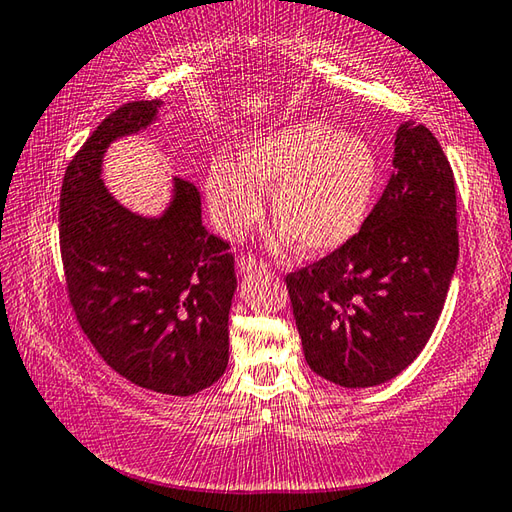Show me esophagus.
Masks as SVG:
<instances>
[{
    "instance_id": "34e87169",
    "label": "esophagus",
    "mask_w": 512,
    "mask_h": 512,
    "mask_svg": "<svg viewBox=\"0 0 512 512\" xmlns=\"http://www.w3.org/2000/svg\"><path fill=\"white\" fill-rule=\"evenodd\" d=\"M237 268H239V273H253V271H266V266L259 262V259H255V257H250V255H244L237 262Z\"/></svg>"
}]
</instances>
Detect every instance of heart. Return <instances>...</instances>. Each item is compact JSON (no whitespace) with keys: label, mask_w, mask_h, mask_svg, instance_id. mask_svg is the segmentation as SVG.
Masks as SVG:
<instances>
[{"label":"heart","mask_w":512,"mask_h":512,"mask_svg":"<svg viewBox=\"0 0 512 512\" xmlns=\"http://www.w3.org/2000/svg\"><path fill=\"white\" fill-rule=\"evenodd\" d=\"M380 181L365 138L324 120H295L241 145L239 163L219 154L206 172L210 215L228 239H241L264 215L271 190L273 250L329 255L358 235Z\"/></svg>","instance_id":"b5f03b06"}]
</instances>
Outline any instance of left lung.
I'll return each mask as SVG.
<instances>
[{"label": "left lung", "mask_w": 512, "mask_h": 512, "mask_svg": "<svg viewBox=\"0 0 512 512\" xmlns=\"http://www.w3.org/2000/svg\"><path fill=\"white\" fill-rule=\"evenodd\" d=\"M454 176L430 129H396L394 174L347 246L286 277L304 358L340 387H376L430 340L457 271Z\"/></svg>", "instance_id": "left-lung-1"}]
</instances>
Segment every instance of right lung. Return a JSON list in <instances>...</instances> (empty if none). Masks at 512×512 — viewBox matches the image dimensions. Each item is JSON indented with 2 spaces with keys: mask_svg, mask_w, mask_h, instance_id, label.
<instances>
[{
  "mask_svg": "<svg viewBox=\"0 0 512 512\" xmlns=\"http://www.w3.org/2000/svg\"><path fill=\"white\" fill-rule=\"evenodd\" d=\"M163 100L127 102L73 156L60 194V248L82 331L134 385L192 396L228 367L235 259L201 221V194L172 179L156 217L127 210L102 181L111 143L159 120Z\"/></svg>",
  "mask_w": 512,
  "mask_h": 512,
  "instance_id": "1",
  "label": "right lung"
}]
</instances>
